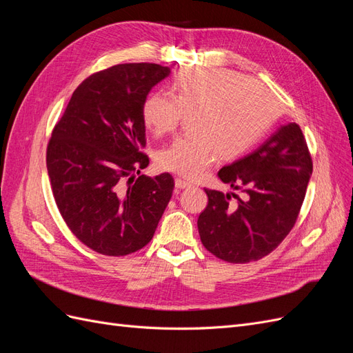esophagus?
Masks as SVG:
<instances>
[{
  "instance_id": "34e87169",
  "label": "esophagus",
  "mask_w": 353,
  "mask_h": 353,
  "mask_svg": "<svg viewBox=\"0 0 353 353\" xmlns=\"http://www.w3.org/2000/svg\"><path fill=\"white\" fill-rule=\"evenodd\" d=\"M193 184L190 183V181L187 179H183V178H176L175 179V187L176 188H187V187H191Z\"/></svg>"
}]
</instances>
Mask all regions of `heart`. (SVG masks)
I'll return each mask as SVG.
<instances>
[{
    "label": "heart",
    "mask_w": 353,
    "mask_h": 353,
    "mask_svg": "<svg viewBox=\"0 0 353 353\" xmlns=\"http://www.w3.org/2000/svg\"><path fill=\"white\" fill-rule=\"evenodd\" d=\"M188 114L190 132L160 148L159 168L199 178L218 157L239 159L258 144L280 114V103L263 83L228 69L187 68L169 83V95L152 94L143 123L156 137L172 132Z\"/></svg>",
    "instance_id": "b5f03b06"
}]
</instances>
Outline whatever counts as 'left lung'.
Returning <instances> with one entry per match:
<instances>
[{
    "instance_id": "8db88e82",
    "label": "left lung",
    "mask_w": 353,
    "mask_h": 353,
    "mask_svg": "<svg viewBox=\"0 0 353 353\" xmlns=\"http://www.w3.org/2000/svg\"><path fill=\"white\" fill-rule=\"evenodd\" d=\"M312 175V159L297 123L279 128L254 152L218 176L240 196L206 190L197 227L203 245L231 263L259 261L294 227Z\"/></svg>"
}]
</instances>
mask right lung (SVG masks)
I'll return each mask as SVG.
<instances>
[{
    "mask_svg": "<svg viewBox=\"0 0 353 353\" xmlns=\"http://www.w3.org/2000/svg\"><path fill=\"white\" fill-rule=\"evenodd\" d=\"M170 69L126 63L97 72L73 91L52 130L47 169L60 215L79 241L105 256L143 249L172 197L174 178L148 166L141 117L148 92Z\"/></svg>",
    "mask_w": 353,
    "mask_h": 353,
    "instance_id": "obj_1",
    "label": "right lung"
}]
</instances>
